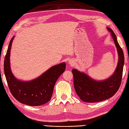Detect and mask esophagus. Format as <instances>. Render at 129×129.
I'll list each match as a JSON object with an SVG mask.
<instances>
[{
    "instance_id": "1",
    "label": "esophagus",
    "mask_w": 129,
    "mask_h": 129,
    "mask_svg": "<svg viewBox=\"0 0 129 129\" xmlns=\"http://www.w3.org/2000/svg\"><path fill=\"white\" fill-rule=\"evenodd\" d=\"M69 63H70V64H72H72H73V62L72 61H69Z\"/></svg>"
}]
</instances>
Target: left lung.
<instances>
[{
	"label": "left lung",
	"mask_w": 129,
	"mask_h": 129,
	"mask_svg": "<svg viewBox=\"0 0 129 129\" xmlns=\"http://www.w3.org/2000/svg\"><path fill=\"white\" fill-rule=\"evenodd\" d=\"M108 29L111 32L119 54L118 66L113 75L107 80L98 82L75 69L72 70L74 87L76 93L80 99L85 102H99L110 98L120 86L124 64V52L113 30L108 27Z\"/></svg>",
	"instance_id": "8db88e82"
}]
</instances>
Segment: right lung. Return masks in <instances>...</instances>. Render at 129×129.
<instances>
[{
    "label": "right lung",
    "instance_id": "add662e5",
    "mask_svg": "<svg viewBox=\"0 0 129 129\" xmlns=\"http://www.w3.org/2000/svg\"><path fill=\"white\" fill-rule=\"evenodd\" d=\"M13 39L14 36L10 41L4 64L5 75L11 94L20 103L27 105L35 107L46 103L52 96L57 80L65 71L66 63L52 67L33 81H20L14 77L10 68V52Z\"/></svg>",
    "mask_w": 129,
    "mask_h": 129
}]
</instances>
